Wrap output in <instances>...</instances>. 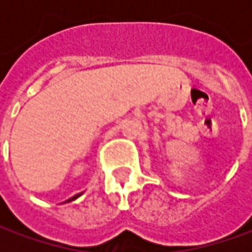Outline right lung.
<instances>
[{
	"label": "right lung",
	"mask_w": 252,
	"mask_h": 252,
	"mask_svg": "<svg viewBox=\"0 0 252 252\" xmlns=\"http://www.w3.org/2000/svg\"><path fill=\"white\" fill-rule=\"evenodd\" d=\"M78 195H79V194H77V195H75V197H72V198H70V200H67V201H71V200H74V198H77Z\"/></svg>",
	"instance_id": "right-lung-1"
}]
</instances>
